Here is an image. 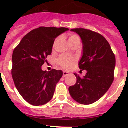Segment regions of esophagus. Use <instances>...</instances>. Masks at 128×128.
<instances>
[{"label": "esophagus", "instance_id": "obj_1", "mask_svg": "<svg viewBox=\"0 0 128 128\" xmlns=\"http://www.w3.org/2000/svg\"><path fill=\"white\" fill-rule=\"evenodd\" d=\"M68 74H68V72L64 71V72H63V78H65V77H66V76H68Z\"/></svg>", "mask_w": 128, "mask_h": 128}]
</instances>
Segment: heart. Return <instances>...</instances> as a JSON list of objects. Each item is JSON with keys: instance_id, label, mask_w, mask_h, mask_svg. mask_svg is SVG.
Returning a JSON list of instances; mask_svg holds the SVG:
<instances>
[{"instance_id": "obj_1", "label": "heart", "mask_w": 128, "mask_h": 128, "mask_svg": "<svg viewBox=\"0 0 128 128\" xmlns=\"http://www.w3.org/2000/svg\"><path fill=\"white\" fill-rule=\"evenodd\" d=\"M80 37L78 36V35L72 34H70L68 37V42L69 44L75 42L76 40H79ZM58 64L62 66V68H65V69H69L73 65L74 62H75V59L72 57H70L68 56H62L59 58L58 59Z\"/></svg>"}]
</instances>
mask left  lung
I'll return each instance as SVG.
<instances>
[{
  "label": "left lung",
  "instance_id": "obj_1",
  "mask_svg": "<svg viewBox=\"0 0 128 128\" xmlns=\"http://www.w3.org/2000/svg\"><path fill=\"white\" fill-rule=\"evenodd\" d=\"M83 45L79 68L87 73L81 78L74 73L77 82L68 88L72 98L82 104H90L102 98L114 80L115 56L106 38L98 32L78 28Z\"/></svg>",
  "mask_w": 128,
  "mask_h": 128
}]
</instances>
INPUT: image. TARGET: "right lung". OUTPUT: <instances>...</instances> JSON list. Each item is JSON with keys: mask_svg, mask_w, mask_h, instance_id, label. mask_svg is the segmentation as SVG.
Wrapping results in <instances>:
<instances>
[{"mask_svg": "<svg viewBox=\"0 0 128 128\" xmlns=\"http://www.w3.org/2000/svg\"><path fill=\"white\" fill-rule=\"evenodd\" d=\"M68 30L40 27L27 34L13 50L11 74L14 83L22 98L30 104L41 106L52 98L63 72L43 71L42 66L51 54L56 37Z\"/></svg>", "mask_w": 128, "mask_h": 128, "instance_id": "obj_1", "label": "right lung"}]
</instances>
